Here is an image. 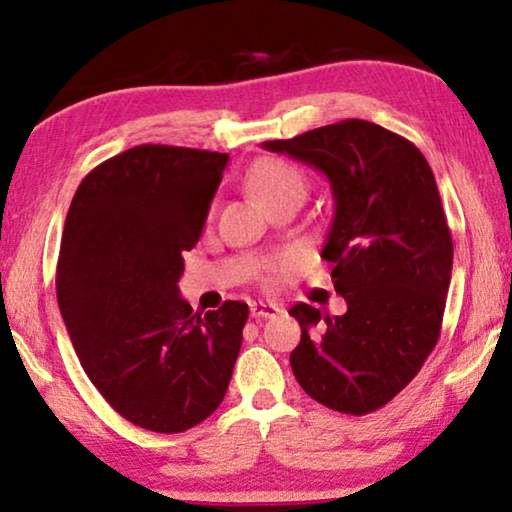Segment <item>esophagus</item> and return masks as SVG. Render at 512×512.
<instances>
[{
  "mask_svg": "<svg viewBox=\"0 0 512 512\" xmlns=\"http://www.w3.org/2000/svg\"><path fill=\"white\" fill-rule=\"evenodd\" d=\"M279 310V305L275 303H263V300H258V303H251V317H275Z\"/></svg>",
  "mask_w": 512,
  "mask_h": 512,
  "instance_id": "34e87169",
  "label": "esophagus"
}]
</instances>
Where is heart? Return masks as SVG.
<instances>
[{
    "label": "heart",
    "mask_w": 512,
    "mask_h": 512,
    "mask_svg": "<svg viewBox=\"0 0 512 512\" xmlns=\"http://www.w3.org/2000/svg\"><path fill=\"white\" fill-rule=\"evenodd\" d=\"M249 188L265 207L284 195L303 193L305 195V177L296 165L286 163L279 158H263L251 167Z\"/></svg>",
    "instance_id": "b5f03b06"
}]
</instances>
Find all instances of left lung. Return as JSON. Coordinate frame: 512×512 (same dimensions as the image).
I'll return each mask as SVG.
<instances>
[{"label":"left lung","mask_w":512,"mask_h":512,"mask_svg":"<svg viewBox=\"0 0 512 512\" xmlns=\"http://www.w3.org/2000/svg\"><path fill=\"white\" fill-rule=\"evenodd\" d=\"M263 149L319 170L335 202L321 258L347 312L321 324L317 307H291L303 331L293 375L326 408L368 415L408 387L438 342L452 235L436 177L415 144L359 118Z\"/></svg>","instance_id":"8db88e82"}]
</instances>
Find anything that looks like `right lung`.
<instances>
[{"label":"right lung","mask_w":512,"mask_h":512,"mask_svg":"<svg viewBox=\"0 0 512 512\" xmlns=\"http://www.w3.org/2000/svg\"><path fill=\"white\" fill-rule=\"evenodd\" d=\"M228 153L142 144L97 165L69 205L58 258L60 314L111 408L181 433L219 408L249 307L200 314L179 296Z\"/></svg>","instance_id":"right-lung-1"}]
</instances>
